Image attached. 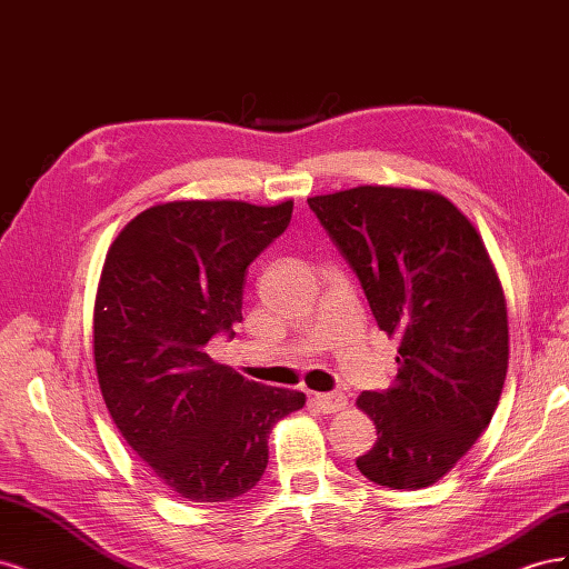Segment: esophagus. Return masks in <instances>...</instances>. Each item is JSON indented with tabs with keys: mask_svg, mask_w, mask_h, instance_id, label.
<instances>
[{
	"mask_svg": "<svg viewBox=\"0 0 569 569\" xmlns=\"http://www.w3.org/2000/svg\"><path fill=\"white\" fill-rule=\"evenodd\" d=\"M316 403L322 412H341L343 408L349 406L347 396H343V393H318Z\"/></svg>",
	"mask_w": 569,
	"mask_h": 569,
	"instance_id": "esophagus-1",
	"label": "esophagus"
}]
</instances>
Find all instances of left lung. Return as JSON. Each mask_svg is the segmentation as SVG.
I'll return each mask as SVG.
<instances>
[{"mask_svg":"<svg viewBox=\"0 0 569 569\" xmlns=\"http://www.w3.org/2000/svg\"><path fill=\"white\" fill-rule=\"evenodd\" d=\"M347 258L399 372L356 406L377 441L360 475L416 491L449 475L489 427L508 372V308L479 232L432 189L358 184L308 197Z\"/></svg>","mask_w":569,"mask_h":569,"instance_id":"obj_1","label":"left lung"}]
</instances>
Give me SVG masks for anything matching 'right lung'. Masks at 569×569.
<instances>
[{
  "mask_svg": "<svg viewBox=\"0 0 569 569\" xmlns=\"http://www.w3.org/2000/svg\"><path fill=\"white\" fill-rule=\"evenodd\" d=\"M295 201L178 199L118 232L94 299V370L130 449L180 498L222 503L258 485L272 427L306 393L247 380L206 353L242 320L247 268Z\"/></svg>",
  "mask_w": 569,
  "mask_h": 569,
  "instance_id": "1",
  "label": "right lung"
}]
</instances>
